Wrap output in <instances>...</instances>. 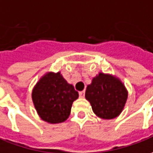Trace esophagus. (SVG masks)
<instances>
[{
    "label": "esophagus",
    "instance_id": "esophagus-1",
    "mask_svg": "<svg viewBox=\"0 0 153 153\" xmlns=\"http://www.w3.org/2000/svg\"><path fill=\"white\" fill-rule=\"evenodd\" d=\"M84 94H85V92L84 91H81L79 93V94L80 98H84Z\"/></svg>",
    "mask_w": 153,
    "mask_h": 153
}]
</instances>
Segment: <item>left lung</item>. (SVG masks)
Wrapping results in <instances>:
<instances>
[{"label":"left lung","instance_id":"8db88e82","mask_svg":"<svg viewBox=\"0 0 153 153\" xmlns=\"http://www.w3.org/2000/svg\"><path fill=\"white\" fill-rule=\"evenodd\" d=\"M85 98L92 109L102 119L117 117L123 109L128 99V91L121 80L110 74L99 73L88 85Z\"/></svg>","mask_w":153,"mask_h":153}]
</instances>
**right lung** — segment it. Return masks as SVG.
<instances>
[{"label": "right lung", "instance_id": "1", "mask_svg": "<svg viewBox=\"0 0 153 153\" xmlns=\"http://www.w3.org/2000/svg\"><path fill=\"white\" fill-rule=\"evenodd\" d=\"M78 98V92L67 83L60 72L45 74L32 91V100L39 116L50 123L65 121L72 103Z\"/></svg>", "mask_w": 153, "mask_h": 153}]
</instances>
